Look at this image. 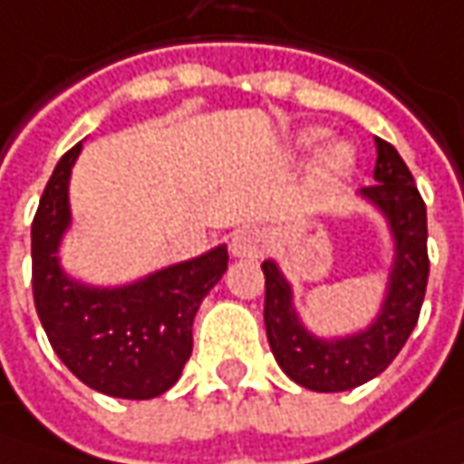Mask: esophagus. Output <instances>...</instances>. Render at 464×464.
<instances>
[{
  "label": "esophagus",
  "instance_id": "esophagus-1",
  "mask_svg": "<svg viewBox=\"0 0 464 464\" xmlns=\"http://www.w3.org/2000/svg\"><path fill=\"white\" fill-rule=\"evenodd\" d=\"M266 246H269L266 236L259 228H251V226L238 228L231 236V254L236 259H256L266 251Z\"/></svg>",
  "mask_w": 464,
  "mask_h": 464
}]
</instances>
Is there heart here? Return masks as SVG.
Returning <instances> with one entry per match:
<instances>
[{
	"instance_id": "b5f03b06",
	"label": "heart",
	"mask_w": 464,
	"mask_h": 464,
	"mask_svg": "<svg viewBox=\"0 0 464 464\" xmlns=\"http://www.w3.org/2000/svg\"><path fill=\"white\" fill-rule=\"evenodd\" d=\"M324 138L321 130H315V128H305V130H300L293 140V149L300 153L311 151L318 146V140ZM354 151H352V146L349 143H343V140H331L326 143L324 149H318L315 153V174L321 177V179H326V182H339V179H346L349 174H352V169H354Z\"/></svg>"
}]
</instances>
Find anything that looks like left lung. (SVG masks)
I'll return each instance as SVG.
<instances>
[{"mask_svg": "<svg viewBox=\"0 0 464 464\" xmlns=\"http://www.w3.org/2000/svg\"><path fill=\"white\" fill-rule=\"evenodd\" d=\"M377 161L372 187L357 198L382 216L391 236V266L375 318L342 336H318L303 324L295 290L280 264L266 259L264 269V326L282 372L300 388L342 392L360 388L388 370L408 342L421 313L429 256H426V205L406 161L391 143L375 138Z\"/></svg>", "mask_w": 464, "mask_h": 464, "instance_id": "8db88e82", "label": "left lung"}]
</instances>
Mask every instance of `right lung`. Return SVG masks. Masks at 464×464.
Listing matches in <instances>:
<instances>
[{
    "mask_svg": "<svg viewBox=\"0 0 464 464\" xmlns=\"http://www.w3.org/2000/svg\"><path fill=\"white\" fill-rule=\"evenodd\" d=\"M76 143L53 169L33 220V297L48 342L92 391L149 401L167 392L192 354V321L228 269L226 244L122 285L69 275L61 246L72 231L69 184Z\"/></svg>",
    "mask_w": 464,
    "mask_h": 464,
    "instance_id": "obj_1",
    "label": "right lung"
}]
</instances>
